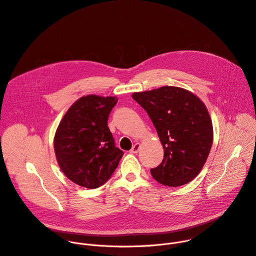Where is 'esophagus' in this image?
Segmentation results:
<instances>
[{
    "label": "esophagus",
    "instance_id": "esophagus-1",
    "mask_svg": "<svg viewBox=\"0 0 256 256\" xmlns=\"http://www.w3.org/2000/svg\"><path fill=\"white\" fill-rule=\"evenodd\" d=\"M140 142H136V144L132 146V150H130V152L132 153V154H136V153H138V152L140 151Z\"/></svg>",
    "mask_w": 256,
    "mask_h": 256
}]
</instances>
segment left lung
<instances>
[{
  "mask_svg": "<svg viewBox=\"0 0 256 256\" xmlns=\"http://www.w3.org/2000/svg\"><path fill=\"white\" fill-rule=\"evenodd\" d=\"M132 96L147 112L164 149L162 163L151 169L153 178L172 188L188 184L200 172L212 144L206 105L194 93L173 86Z\"/></svg>",
  "mask_w": 256,
  "mask_h": 256,
  "instance_id": "obj_1",
  "label": "left lung"
}]
</instances>
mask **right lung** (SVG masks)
Returning <instances> with one entry per match:
<instances>
[{
	"instance_id": "add662e5",
	"label": "right lung",
	"mask_w": 256,
	"mask_h": 256,
	"mask_svg": "<svg viewBox=\"0 0 256 256\" xmlns=\"http://www.w3.org/2000/svg\"><path fill=\"white\" fill-rule=\"evenodd\" d=\"M118 100L83 96L68 108L56 128L54 147L60 168L80 186L93 190L104 184L124 155L107 126Z\"/></svg>"
}]
</instances>
